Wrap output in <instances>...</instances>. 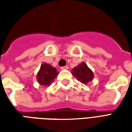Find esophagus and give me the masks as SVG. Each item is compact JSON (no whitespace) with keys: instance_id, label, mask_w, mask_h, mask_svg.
Here are the masks:
<instances>
[{"instance_id":"34e87169","label":"esophagus","mask_w":132,"mask_h":132,"mask_svg":"<svg viewBox=\"0 0 132 132\" xmlns=\"http://www.w3.org/2000/svg\"><path fill=\"white\" fill-rule=\"evenodd\" d=\"M61 70H63V69H68V66H61Z\"/></svg>"}]
</instances>
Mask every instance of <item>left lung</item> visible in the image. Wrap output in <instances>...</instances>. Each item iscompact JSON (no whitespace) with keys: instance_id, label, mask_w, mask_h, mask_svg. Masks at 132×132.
I'll return each instance as SVG.
<instances>
[{"instance_id":"obj_1","label":"left lung","mask_w":132,"mask_h":132,"mask_svg":"<svg viewBox=\"0 0 132 132\" xmlns=\"http://www.w3.org/2000/svg\"><path fill=\"white\" fill-rule=\"evenodd\" d=\"M72 74L81 83H88L93 78V73L86 63H81L77 67L73 69Z\"/></svg>"}]
</instances>
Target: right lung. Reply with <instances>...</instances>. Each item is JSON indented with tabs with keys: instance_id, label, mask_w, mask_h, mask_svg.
Masks as SVG:
<instances>
[{
	"instance_id": "right-lung-1",
	"label": "right lung",
	"mask_w": 132,
	"mask_h": 132,
	"mask_svg": "<svg viewBox=\"0 0 132 132\" xmlns=\"http://www.w3.org/2000/svg\"><path fill=\"white\" fill-rule=\"evenodd\" d=\"M59 74L56 69L49 64L44 63L40 67V70L38 72L37 79L41 85L49 86L53 80Z\"/></svg>"
}]
</instances>
